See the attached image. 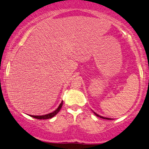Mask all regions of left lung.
<instances>
[{
  "instance_id": "1",
  "label": "left lung",
  "mask_w": 149,
  "mask_h": 149,
  "mask_svg": "<svg viewBox=\"0 0 149 149\" xmlns=\"http://www.w3.org/2000/svg\"><path fill=\"white\" fill-rule=\"evenodd\" d=\"M95 113V115H96V116H97V117H100V118H102V119H105V120H111V119H109V118H104V117H102V116H99V115H97V113Z\"/></svg>"
}]
</instances>
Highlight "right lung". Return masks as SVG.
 Here are the masks:
<instances>
[{
    "instance_id": "add662e5",
    "label": "right lung",
    "mask_w": 149,
    "mask_h": 149,
    "mask_svg": "<svg viewBox=\"0 0 149 149\" xmlns=\"http://www.w3.org/2000/svg\"><path fill=\"white\" fill-rule=\"evenodd\" d=\"M63 101H62V102L61 103V104L59 105V107H58V109H56L54 112L50 113L47 114V115H44V116H31V115H30V116L32 117V118H36V119H38V120H47V119H49V118H52L54 116H55L60 111L62 106H63Z\"/></svg>"
}]
</instances>
